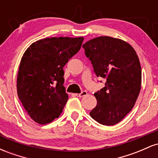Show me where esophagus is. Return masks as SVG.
Returning <instances> with one entry per match:
<instances>
[{
    "label": "esophagus",
    "mask_w": 158,
    "mask_h": 158,
    "mask_svg": "<svg viewBox=\"0 0 158 158\" xmlns=\"http://www.w3.org/2000/svg\"><path fill=\"white\" fill-rule=\"evenodd\" d=\"M87 94H88V93H87L86 91H82L80 94H76V96L78 97H84V96H86Z\"/></svg>",
    "instance_id": "esophagus-1"
}]
</instances>
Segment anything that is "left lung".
<instances>
[{
  "label": "left lung",
  "instance_id": "obj_1",
  "mask_svg": "<svg viewBox=\"0 0 158 158\" xmlns=\"http://www.w3.org/2000/svg\"><path fill=\"white\" fill-rule=\"evenodd\" d=\"M97 77L106 79L94 94L97 106L90 117L100 124L114 126L131 111L141 88V66L132 47L122 39L100 36L82 45Z\"/></svg>",
  "mask_w": 158,
  "mask_h": 158
}]
</instances>
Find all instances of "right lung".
<instances>
[{"label":"right lung","instance_id":"obj_1","mask_svg":"<svg viewBox=\"0 0 158 158\" xmlns=\"http://www.w3.org/2000/svg\"><path fill=\"white\" fill-rule=\"evenodd\" d=\"M84 38H46L32 44L21 58L17 93L35 122H52L62 113L68 99L63 68L80 50Z\"/></svg>","mask_w":158,"mask_h":158}]
</instances>
